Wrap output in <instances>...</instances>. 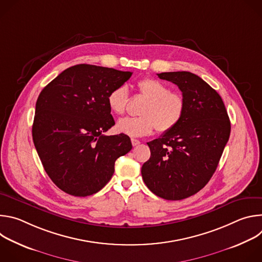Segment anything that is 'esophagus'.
I'll list each match as a JSON object with an SVG mask.
<instances>
[{
	"label": "esophagus",
	"instance_id": "esophagus-1",
	"mask_svg": "<svg viewBox=\"0 0 262 262\" xmlns=\"http://www.w3.org/2000/svg\"><path fill=\"white\" fill-rule=\"evenodd\" d=\"M132 144H133V146H138L140 144V141L137 139H132Z\"/></svg>",
	"mask_w": 262,
	"mask_h": 262
}]
</instances>
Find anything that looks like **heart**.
<instances>
[{
    "label": "heart",
    "mask_w": 262,
    "mask_h": 262,
    "mask_svg": "<svg viewBox=\"0 0 262 262\" xmlns=\"http://www.w3.org/2000/svg\"><path fill=\"white\" fill-rule=\"evenodd\" d=\"M138 89L148 99L141 111L142 116L120 119L116 125L119 133L129 137H143L150 135L156 127L160 133H167L181 121L186 106L182 95L171 92L169 86L155 79L141 80ZM106 100L113 113L122 115L128 102L127 87L121 85L114 88Z\"/></svg>",
    "instance_id": "b5f03b06"
}]
</instances>
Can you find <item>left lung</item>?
Here are the masks:
<instances>
[{"instance_id": "obj_1", "label": "left lung", "mask_w": 262, "mask_h": 262, "mask_svg": "<svg viewBox=\"0 0 262 262\" xmlns=\"http://www.w3.org/2000/svg\"><path fill=\"white\" fill-rule=\"evenodd\" d=\"M177 85L185 100L181 121L148 142L150 159L141 173L147 188L166 200L195 195L213 175L230 136V120L219 93L189 71L158 73Z\"/></svg>"}]
</instances>
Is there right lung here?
Segmentation results:
<instances>
[{"label":"right lung","instance_id":"1","mask_svg":"<svg viewBox=\"0 0 262 262\" xmlns=\"http://www.w3.org/2000/svg\"><path fill=\"white\" fill-rule=\"evenodd\" d=\"M133 72L102 66H71L48 84L36 101L32 136L52 181L63 192L86 197L114 174L116 160L132 149L124 134L105 136L115 124L107 95Z\"/></svg>","mask_w":262,"mask_h":262}]
</instances>
